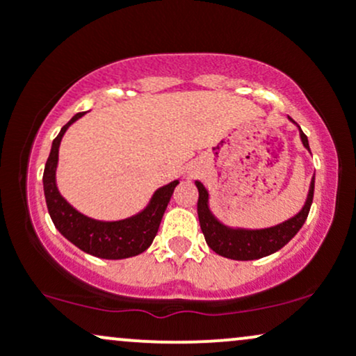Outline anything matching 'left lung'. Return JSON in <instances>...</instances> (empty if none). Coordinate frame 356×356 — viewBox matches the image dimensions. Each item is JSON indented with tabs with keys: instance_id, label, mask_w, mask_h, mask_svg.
I'll list each match as a JSON object with an SVG mask.
<instances>
[{
	"instance_id": "1",
	"label": "left lung",
	"mask_w": 356,
	"mask_h": 356,
	"mask_svg": "<svg viewBox=\"0 0 356 356\" xmlns=\"http://www.w3.org/2000/svg\"><path fill=\"white\" fill-rule=\"evenodd\" d=\"M289 122H293L300 130L301 144L309 152L308 137L305 136L300 125L288 117ZM195 187L199 191V201H197V216L199 224L204 238H206L207 246L212 251L218 252L219 256L229 257L236 261H252L259 259V257L269 256L273 252L280 251L281 248L286 246L295 236L298 231L303 227L306 218H308L309 207L313 202L314 194V175L309 182V191L306 195L305 206L301 207L300 212H296L293 218H289L284 222L276 224L271 227H263V229H248V227H234L227 226L226 222L216 218V214L211 209V194L206 189V186L201 181H195Z\"/></svg>"
}]
</instances>
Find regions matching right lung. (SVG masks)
<instances>
[{"label":"right lung","mask_w":356,"mask_h":356,"mask_svg":"<svg viewBox=\"0 0 356 356\" xmlns=\"http://www.w3.org/2000/svg\"><path fill=\"white\" fill-rule=\"evenodd\" d=\"M85 113L87 112L73 115L67 125L61 127L60 134L51 144L43 172V191L48 212L60 234L87 254L102 257V259H125V257L137 256L152 244L167 204L172 197L179 181L159 187L144 209L125 219L100 220L75 209L60 194L58 186H56V169H58L61 138L70 129V125L75 124Z\"/></svg>","instance_id":"1"}]
</instances>
